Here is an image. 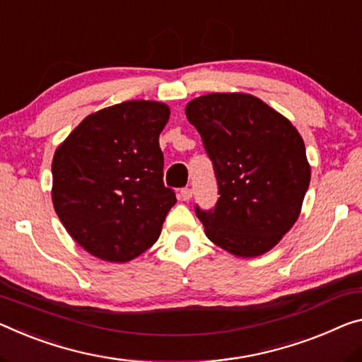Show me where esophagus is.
<instances>
[{"mask_svg":"<svg viewBox=\"0 0 362 362\" xmlns=\"http://www.w3.org/2000/svg\"><path fill=\"white\" fill-rule=\"evenodd\" d=\"M180 197L185 200V202H187V200H191V197H192V189L191 187H185V189H181L180 191Z\"/></svg>","mask_w":362,"mask_h":362,"instance_id":"esophagus-1","label":"esophagus"}]
</instances>
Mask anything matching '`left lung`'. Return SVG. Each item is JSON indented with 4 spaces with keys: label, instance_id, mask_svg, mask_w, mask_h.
Segmentation results:
<instances>
[{
    "label": "left lung",
    "instance_id": "1",
    "mask_svg": "<svg viewBox=\"0 0 362 362\" xmlns=\"http://www.w3.org/2000/svg\"><path fill=\"white\" fill-rule=\"evenodd\" d=\"M186 116L218 182L215 209L196 207L205 235L236 257L269 252L296 223L310 182L301 134L276 110L243 92L194 98Z\"/></svg>",
    "mask_w": 362,
    "mask_h": 362
}]
</instances>
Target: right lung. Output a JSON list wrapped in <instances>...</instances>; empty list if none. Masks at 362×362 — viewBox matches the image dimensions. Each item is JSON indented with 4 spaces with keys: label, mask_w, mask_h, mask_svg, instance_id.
Here are the masks:
<instances>
[{
    "label": "right lung",
    "mask_w": 362,
    "mask_h": 362,
    "mask_svg": "<svg viewBox=\"0 0 362 362\" xmlns=\"http://www.w3.org/2000/svg\"><path fill=\"white\" fill-rule=\"evenodd\" d=\"M170 107L131 100L81 121L53 155L54 212L88 254L123 264L162 233L176 196L163 185L158 137Z\"/></svg>",
    "instance_id": "add662e5"
}]
</instances>
